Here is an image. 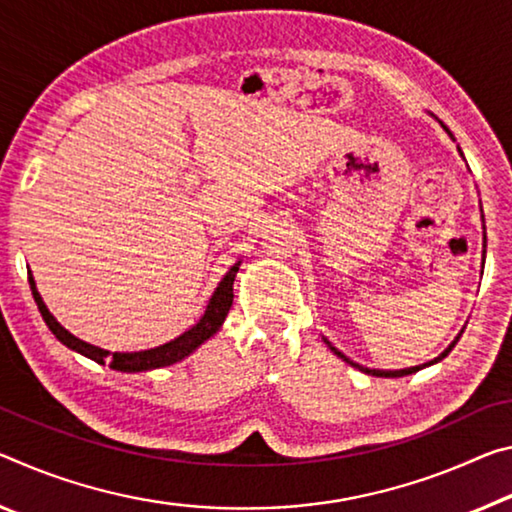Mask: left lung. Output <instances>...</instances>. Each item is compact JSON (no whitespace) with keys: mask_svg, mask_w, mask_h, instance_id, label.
<instances>
[{"mask_svg":"<svg viewBox=\"0 0 512 512\" xmlns=\"http://www.w3.org/2000/svg\"><path fill=\"white\" fill-rule=\"evenodd\" d=\"M442 127H445V124H442ZM445 131L449 133V136H451V131L445 127ZM451 138H454V136H451ZM458 152H460V147H458ZM460 156H463V152H460ZM458 338H460V335H458ZM458 338L454 340V342H451V345L445 349V351H442V354L438 356V358H433V360H429V363H424V365H415V367H406V370H370V367H363V365H358V363H354V360H349L345 354H340V351L338 349H335V347H331L329 345V342H326V345H329L331 347V351H335V354H338L342 360H345V363H349L351 367H356V370H360V372H365V374H372V376H381V379H397V376H406V374H413V372H420L422 370V367H429V365H433V363H438V360H442V358H445L447 354H449V351L451 349H454L456 347V342H458Z\"/></svg>","mask_w":512,"mask_h":512,"instance_id":"8db88e82","label":"left lung"}]
</instances>
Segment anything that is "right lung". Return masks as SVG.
<instances>
[{"label":"right lung","instance_id":"1","mask_svg":"<svg viewBox=\"0 0 512 512\" xmlns=\"http://www.w3.org/2000/svg\"><path fill=\"white\" fill-rule=\"evenodd\" d=\"M238 267H240V261L224 274V279L220 281V286L215 288L204 315L199 317V322L192 324L188 331H183L179 338H174L170 342H165V345L154 347V349L113 351V354L102 347L88 345V342L79 340L77 335H72L70 331L63 329V326L56 322V317L47 311L43 297H40V292L36 290V281H33L31 272H29V286H31V295L38 304V311H40V315H43L45 324L49 326V331H52L65 347H70L72 351H77V354L95 360V363H99V365L108 363V367L117 372H147V370H156V367L179 363V360L190 356L192 351L201 345V342H206L211 335L220 331L224 317H226V313H229V308L233 304V281H236Z\"/></svg>","mask_w":512,"mask_h":512}]
</instances>
